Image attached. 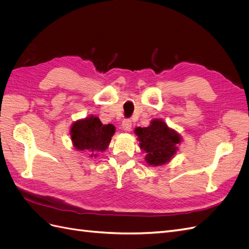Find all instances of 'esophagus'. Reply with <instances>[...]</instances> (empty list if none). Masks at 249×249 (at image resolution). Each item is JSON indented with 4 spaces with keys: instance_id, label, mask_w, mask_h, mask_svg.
<instances>
[{
    "instance_id": "obj_1",
    "label": "esophagus",
    "mask_w": 249,
    "mask_h": 249,
    "mask_svg": "<svg viewBox=\"0 0 249 249\" xmlns=\"http://www.w3.org/2000/svg\"><path fill=\"white\" fill-rule=\"evenodd\" d=\"M122 129L124 131V132H130L132 130V122L129 119H125L123 122L122 124Z\"/></svg>"
}]
</instances>
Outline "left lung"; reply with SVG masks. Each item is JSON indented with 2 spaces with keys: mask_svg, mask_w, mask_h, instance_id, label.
Masks as SVG:
<instances>
[{
  "mask_svg": "<svg viewBox=\"0 0 249 249\" xmlns=\"http://www.w3.org/2000/svg\"><path fill=\"white\" fill-rule=\"evenodd\" d=\"M139 147L145 153L144 160L149 166H163L168 164L182 143V136L167 125L163 119L150 120L148 126L135 127Z\"/></svg>",
  "mask_w": 249,
  "mask_h": 249,
  "instance_id": "1",
  "label": "left lung"
}]
</instances>
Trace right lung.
<instances>
[{
  "label": "right lung",
  "instance_id": "1",
  "mask_svg": "<svg viewBox=\"0 0 249 249\" xmlns=\"http://www.w3.org/2000/svg\"><path fill=\"white\" fill-rule=\"evenodd\" d=\"M115 130L113 124H103L99 117L89 115L73 122L70 135L72 145L77 150H84L90 157H97L99 153L108 148Z\"/></svg>",
  "mask_w": 249,
  "mask_h": 249
}]
</instances>
